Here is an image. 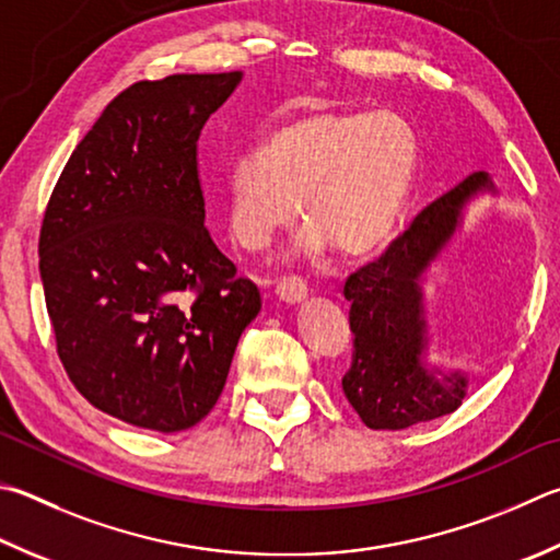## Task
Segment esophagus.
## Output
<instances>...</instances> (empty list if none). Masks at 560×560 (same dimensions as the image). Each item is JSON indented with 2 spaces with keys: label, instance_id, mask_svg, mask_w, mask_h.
Returning a JSON list of instances; mask_svg holds the SVG:
<instances>
[{
  "label": "esophagus",
  "instance_id": "esophagus-1",
  "mask_svg": "<svg viewBox=\"0 0 560 560\" xmlns=\"http://www.w3.org/2000/svg\"><path fill=\"white\" fill-rule=\"evenodd\" d=\"M306 293H308L306 281L299 279V277H283L277 283V296L283 303H299V301L306 299Z\"/></svg>",
  "mask_w": 560,
  "mask_h": 560
}]
</instances>
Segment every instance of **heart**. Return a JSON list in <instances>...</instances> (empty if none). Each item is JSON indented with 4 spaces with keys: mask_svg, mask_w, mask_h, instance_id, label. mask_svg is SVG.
I'll return each instance as SVG.
<instances>
[{
    "mask_svg": "<svg viewBox=\"0 0 560 560\" xmlns=\"http://www.w3.org/2000/svg\"><path fill=\"white\" fill-rule=\"evenodd\" d=\"M419 168L409 121L389 109H323L273 129L228 174L230 232L264 249L299 215L311 245L342 257L382 247L399 222Z\"/></svg>",
    "mask_w": 560,
    "mask_h": 560,
    "instance_id": "heart-1",
    "label": "heart"
}]
</instances>
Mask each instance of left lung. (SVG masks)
Listing matches in <instances>:
<instances>
[{
	"label": "left lung",
	"instance_id": "1",
	"mask_svg": "<svg viewBox=\"0 0 560 560\" xmlns=\"http://www.w3.org/2000/svg\"><path fill=\"white\" fill-rule=\"evenodd\" d=\"M492 190V178L475 171L425 206L380 259L364 264L345 281L354 335L352 364L342 392L374 431H399L453 413L465 399L467 377L425 370L421 279L448 245L463 208L477 192Z\"/></svg>",
	"mask_w": 560,
	"mask_h": 560
}]
</instances>
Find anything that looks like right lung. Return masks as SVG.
Here are the masks:
<instances>
[{
	"mask_svg": "<svg viewBox=\"0 0 560 560\" xmlns=\"http://www.w3.org/2000/svg\"><path fill=\"white\" fill-rule=\"evenodd\" d=\"M242 80L180 73L112 100L70 154L40 225L56 350L95 409L176 433L220 399L259 291L206 228L198 139Z\"/></svg>",
	"mask_w": 560,
	"mask_h": 560,
	"instance_id": "right-lung-1",
	"label": "right lung"
}]
</instances>
